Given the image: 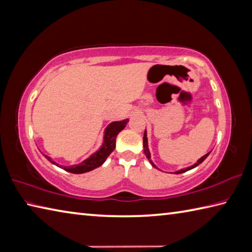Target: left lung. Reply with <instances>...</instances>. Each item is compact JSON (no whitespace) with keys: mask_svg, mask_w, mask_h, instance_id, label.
I'll return each instance as SVG.
<instances>
[{"mask_svg":"<svg viewBox=\"0 0 252 252\" xmlns=\"http://www.w3.org/2000/svg\"><path fill=\"white\" fill-rule=\"evenodd\" d=\"M142 145H144V153H145V155H146V157L147 158H148V160H149V162H150V164L153 165L154 168H156V169H158L157 168V165L153 162V160H151V157H150V151H149V147H148V138H147V131L145 130V134H144V142H142ZM211 153H207L206 155H204L203 157H201L200 159H198L195 163H194L193 165H191V167H188V168H184V169H181V170H178V171H175L174 172V174H179V173H184V172H187V171H189V170H192V169H194V168H196L198 164H201L204 160H205L207 157H208V155H210Z\"/></svg>","mask_w":252,"mask_h":252,"instance_id":"obj_1","label":"left lung"}]
</instances>
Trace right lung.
Listing matches in <instances>:
<instances>
[{
    "instance_id": "obj_1",
    "label": "right lung",
    "mask_w": 252,
    "mask_h": 252,
    "mask_svg": "<svg viewBox=\"0 0 252 252\" xmlns=\"http://www.w3.org/2000/svg\"><path fill=\"white\" fill-rule=\"evenodd\" d=\"M128 122H129V120L126 118V120H123V121H115V122L110 123V124L106 126L105 130H104L103 142L101 147H99L95 153H93L91 156L88 157L87 159L83 160L82 162L80 163L72 164V165H63V164L57 163L56 161L52 160L51 157L42 153L41 154L47 160L49 161V162L57 165V167L63 169L64 171H67V172L75 173V174L89 172V171H92L94 169L101 167V165L105 162L107 157L113 153L114 149H115L117 135L124 129Z\"/></svg>"
}]
</instances>
